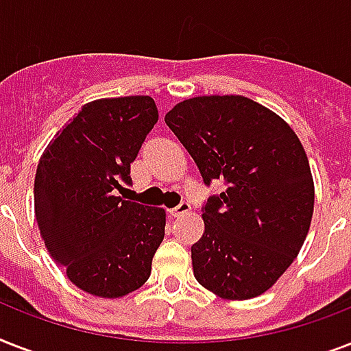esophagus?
Here are the masks:
<instances>
[{
	"instance_id": "1",
	"label": "esophagus",
	"mask_w": 351,
	"mask_h": 351,
	"mask_svg": "<svg viewBox=\"0 0 351 351\" xmlns=\"http://www.w3.org/2000/svg\"><path fill=\"white\" fill-rule=\"evenodd\" d=\"M189 211H191V206H189V202H180L175 209H171V215H173V217H182V215L189 213Z\"/></svg>"
}]
</instances>
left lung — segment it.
<instances>
[{
	"mask_svg": "<svg viewBox=\"0 0 351 351\" xmlns=\"http://www.w3.org/2000/svg\"><path fill=\"white\" fill-rule=\"evenodd\" d=\"M165 123L191 154L204 184L226 191L202 208L193 273L222 299L258 297L299 255L310 231L315 189L293 129L245 96H197L176 104Z\"/></svg>",
	"mask_w": 351,
	"mask_h": 351,
	"instance_id": "obj_1",
	"label": "left lung"
}]
</instances>
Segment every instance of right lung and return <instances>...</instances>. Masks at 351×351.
I'll use <instances>...</instances> for the list:
<instances>
[{"label": "right lung", "mask_w": 351, "mask_h": 351, "mask_svg": "<svg viewBox=\"0 0 351 351\" xmlns=\"http://www.w3.org/2000/svg\"><path fill=\"white\" fill-rule=\"evenodd\" d=\"M156 121L151 96L90 101L38 164L34 211L45 247L71 282L101 299L143 286L164 240V209L117 197Z\"/></svg>", "instance_id": "obj_1"}]
</instances>
